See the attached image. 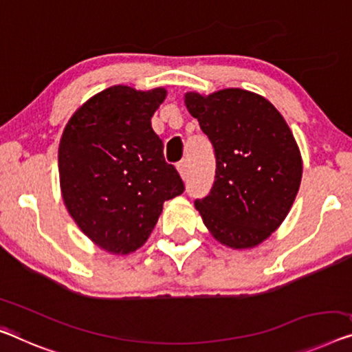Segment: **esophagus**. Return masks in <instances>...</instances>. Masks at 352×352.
I'll return each instance as SVG.
<instances>
[{"mask_svg": "<svg viewBox=\"0 0 352 352\" xmlns=\"http://www.w3.org/2000/svg\"><path fill=\"white\" fill-rule=\"evenodd\" d=\"M177 170H178V174H180V177L183 178V180H185L186 175H188V164H186V161L177 162Z\"/></svg>", "mask_w": 352, "mask_h": 352, "instance_id": "34e87169", "label": "esophagus"}]
</instances>
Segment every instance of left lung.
I'll return each mask as SVG.
<instances>
[{"mask_svg":"<svg viewBox=\"0 0 352 352\" xmlns=\"http://www.w3.org/2000/svg\"><path fill=\"white\" fill-rule=\"evenodd\" d=\"M185 104L217 158L212 191L194 206L219 243L258 246L285 221L300 186L302 156L292 131L274 104L240 88L186 93Z\"/></svg>","mask_w":352,"mask_h":352,"instance_id":"left-lung-1","label":"left lung"}]
</instances>
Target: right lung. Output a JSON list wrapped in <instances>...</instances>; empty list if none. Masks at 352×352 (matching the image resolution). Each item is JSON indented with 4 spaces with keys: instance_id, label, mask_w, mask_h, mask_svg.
<instances>
[{
    "instance_id": "right-lung-1",
    "label": "right lung",
    "mask_w": 352,
    "mask_h": 352,
    "mask_svg": "<svg viewBox=\"0 0 352 352\" xmlns=\"http://www.w3.org/2000/svg\"><path fill=\"white\" fill-rule=\"evenodd\" d=\"M166 94L164 88L110 87L78 107L63 131V201L82 232L107 253L140 248L158 223L162 204L185 191L151 128Z\"/></svg>"
}]
</instances>
